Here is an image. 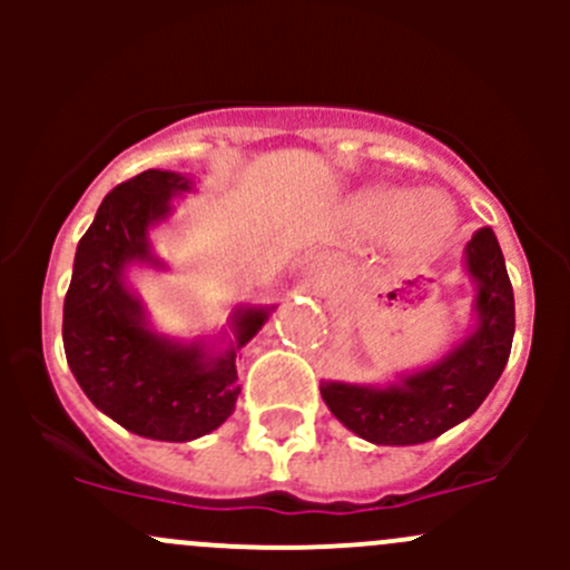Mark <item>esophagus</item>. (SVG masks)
Wrapping results in <instances>:
<instances>
[{"label":"esophagus","mask_w":570,"mask_h":570,"mask_svg":"<svg viewBox=\"0 0 570 570\" xmlns=\"http://www.w3.org/2000/svg\"><path fill=\"white\" fill-rule=\"evenodd\" d=\"M331 273H333V262L327 256H317L312 262V278L317 281V284H325L327 278H331Z\"/></svg>","instance_id":"esophagus-1"}]
</instances>
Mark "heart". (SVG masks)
I'll use <instances>...</instances> for the list:
<instances>
[{
	"mask_svg": "<svg viewBox=\"0 0 570 570\" xmlns=\"http://www.w3.org/2000/svg\"><path fill=\"white\" fill-rule=\"evenodd\" d=\"M366 220L375 232L396 234V243L411 250L439 245L455 226V209L441 195H416L411 189H389L366 206Z\"/></svg>",
	"mask_w": 570,
	"mask_h": 570,
	"instance_id": "heart-1",
	"label": "heart"
}]
</instances>
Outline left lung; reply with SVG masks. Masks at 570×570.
Listing matches in <instances>:
<instances>
[{
    "label": "left lung",
    "instance_id": "obj_1",
    "mask_svg": "<svg viewBox=\"0 0 570 570\" xmlns=\"http://www.w3.org/2000/svg\"><path fill=\"white\" fill-rule=\"evenodd\" d=\"M465 273L476 286V327L444 358L392 386L322 383V400L344 428L381 446L424 444L469 419L491 394L515 331L513 286L491 228L474 232L465 245Z\"/></svg>",
    "mask_w": 570,
    "mask_h": 570
}]
</instances>
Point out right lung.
<instances>
[{
    "instance_id": "right-lung-1",
    "label": "right lung",
    "mask_w": 570,
    "mask_h": 570,
    "mask_svg": "<svg viewBox=\"0 0 570 570\" xmlns=\"http://www.w3.org/2000/svg\"><path fill=\"white\" fill-rule=\"evenodd\" d=\"M189 189L193 178L174 170H142L118 184L79 239L62 306V347L88 400L129 433L176 444L232 416L239 353L275 308H234L220 350L174 342L148 325L140 297L126 286V267H163L148 232L170 215L174 195Z\"/></svg>"
}]
</instances>
